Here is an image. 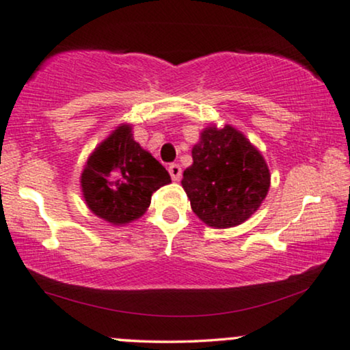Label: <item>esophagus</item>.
<instances>
[{
	"instance_id": "34e87169",
	"label": "esophagus",
	"mask_w": 350,
	"mask_h": 350,
	"mask_svg": "<svg viewBox=\"0 0 350 350\" xmlns=\"http://www.w3.org/2000/svg\"><path fill=\"white\" fill-rule=\"evenodd\" d=\"M169 174L172 176V180L178 181L181 178V167L178 164H170L169 165Z\"/></svg>"
}]
</instances>
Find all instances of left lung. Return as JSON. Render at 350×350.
Wrapping results in <instances>:
<instances>
[{
	"label": "left lung",
	"mask_w": 350,
	"mask_h": 350,
	"mask_svg": "<svg viewBox=\"0 0 350 350\" xmlns=\"http://www.w3.org/2000/svg\"><path fill=\"white\" fill-rule=\"evenodd\" d=\"M181 186L193 212L214 228L241 225L264 202L270 170L260 151L234 126L208 125L193 146Z\"/></svg>",
	"instance_id": "left-lung-1"
}]
</instances>
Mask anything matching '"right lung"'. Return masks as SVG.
<instances>
[{"label":"right lung","mask_w":350,"mask_h":350,"mask_svg":"<svg viewBox=\"0 0 350 350\" xmlns=\"http://www.w3.org/2000/svg\"><path fill=\"white\" fill-rule=\"evenodd\" d=\"M169 172L133 139L131 125L122 124L94 148L83 167L80 186L90 211L111 225L138 220Z\"/></svg>","instance_id":"1"}]
</instances>
